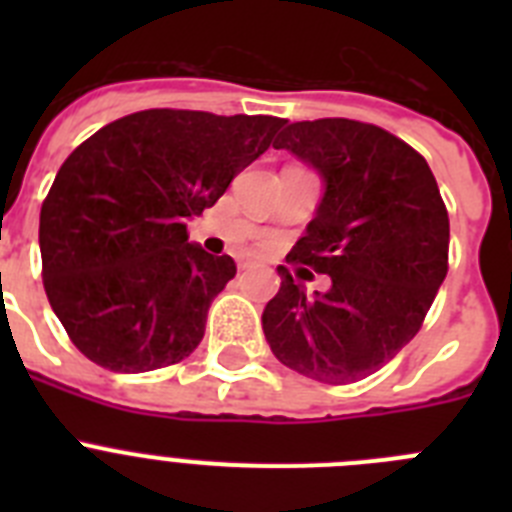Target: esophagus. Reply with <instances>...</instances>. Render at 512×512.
<instances>
[{
	"label": "esophagus",
	"mask_w": 512,
	"mask_h": 512,
	"mask_svg": "<svg viewBox=\"0 0 512 512\" xmlns=\"http://www.w3.org/2000/svg\"><path fill=\"white\" fill-rule=\"evenodd\" d=\"M251 264H253V261L248 259V256H238V269H248Z\"/></svg>",
	"instance_id": "34e87169"
}]
</instances>
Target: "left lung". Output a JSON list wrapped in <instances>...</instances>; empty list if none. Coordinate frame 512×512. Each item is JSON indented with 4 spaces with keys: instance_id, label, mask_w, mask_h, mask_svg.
<instances>
[{
    "instance_id": "obj_1",
    "label": "left lung",
    "mask_w": 512,
    "mask_h": 512,
    "mask_svg": "<svg viewBox=\"0 0 512 512\" xmlns=\"http://www.w3.org/2000/svg\"><path fill=\"white\" fill-rule=\"evenodd\" d=\"M318 171L323 197L292 259L328 274L307 295L287 266L261 315L284 366L325 384L382 369L420 330L449 271V215L433 171L387 130L346 117L292 122L274 140Z\"/></svg>"
}]
</instances>
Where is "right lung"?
Returning <instances> with one entry per match:
<instances>
[{"label":"right lung","mask_w":512,"mask_h":512,"mask_svg":"<svg viewBox=\"0 0 512 512\" xmlns=\"http://www.w3.org/2000/svg\"><path fill=\"white\" fill-rule=\"evenodd\" d=\"M282 125L271 115L143 110L104 125L63 161L40 210L43 284L89 361L140 374L200 346L235 261L189 243L187 223Z\"/></svg>","instance_id":"obj_1"}]
</instances>
